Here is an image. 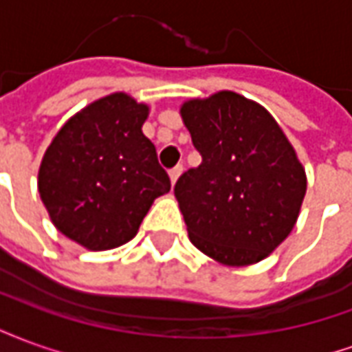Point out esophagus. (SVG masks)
<instances>
[{
  "instance_id": "1",
  "label": "esophagus",
  "mask_w": 352,
  "mask_h": 352,
  "mask_svg": "<svg viewBox=\"0 0 352 352\" xmlns=\"http://www.w3.org/2000/svg\"><path fill=\"white\" fill-rule=\"evenodd\" d=\"M181 173H183V166H175L173 169H169V179H171V184L177 183V179H179Z\"/></svg>"
}]
</instances>
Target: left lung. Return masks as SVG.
<instances>
[{
    "mask_svg": "<svg viewBox=\"0 0 352 352\" xmlns=\"http://www.w3.org/2000/svg\"><path fill=\"white\" fill-rule=\"evenodd\" d=\"M181 116L201 154L175 184L190 241L221 264H256L294 228L305 169L275 118L239 94L186 101Z\"/></svg>",
    "mask_w": 352,
    "mask_h": 352,
    "instance_id": "obj_1",
    "label": "left lung"
}]
</instances>
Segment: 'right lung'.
I'll use <instances>...</instances> for the list:
<instances>
[{
	"label": "right lung",
	"instance_id": "obj_1",
	"mask_svg": "<svg viewBox=\"0 0 352 352\" xmlns=\"http://www.w3.org/2000/svg\"><path fill=\"white\" fill-rule=\"evenodd\" d=\"M146 116L128 94L105 96L72 116L43 156L37 186L50 221L90 251L128 243L171 188L141 130Z\"/></svg>",
	"mask_w": 352,
	"mask_h": 352
}]
</instances>
